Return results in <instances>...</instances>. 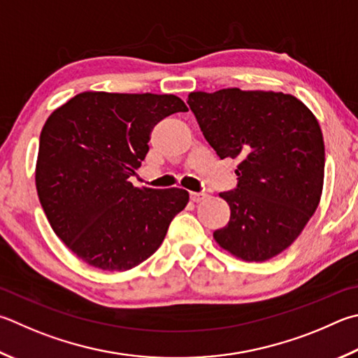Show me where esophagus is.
Returning <instances> with one entry per match:
<instances>
[{
  "instance_id": "obj_1",
  "label": "esophagus",
  "mask_w": 358,
  "mask_h": 358,
  "mask_svg": "<svg viewBox=\"0 0 358 358\" xmlns=\"http://www.w3.org/2000/svg\"><path fill=\"white\" fill-rule=\"evenodd\" d=\"M189 197H191L192 201H196V203H199V201L206 199V194H203V192H191Z\"/></svg>"
}]
</instances>
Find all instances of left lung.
Masks as SVG:
<instances>
[{
    "instance_id": "obj_1",
    "label": "left lung",
    "mask_w": 358,
    "mask_h": 358,
    "mask_svg": "<svg viewBox=\"0 0 358 358\" xmlns=\"http://www.w3.org/2000/svg\"><path fill=\"white\" fill-rule=\"evenodd\" d=\"M187 105L220 159H238V186L220 192L230 220L213 233L245 262H266L296 241L320 205L324 139L313 113L283 92H191Z\"/></svg>"
}]
</instances>
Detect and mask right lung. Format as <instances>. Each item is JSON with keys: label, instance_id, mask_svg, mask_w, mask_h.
<instances>
[{"label": "right lung", "instance_id": "add662e5", "mask_svg": "<svg viewBox=\"0 0 358 358\" xmlns=\"http://www.w3.org/2000/svg\"><path fill=\"white\" fill-rule=\"evenodd\" d=\"M175 95L83 92L53 111L41 133L36 187L61 241L103 271H128L164 241L189 194L134 187L153 127L186 113Z\"/></svg>", "mask_w": 358, "mask_h": 358}]
</instances>
